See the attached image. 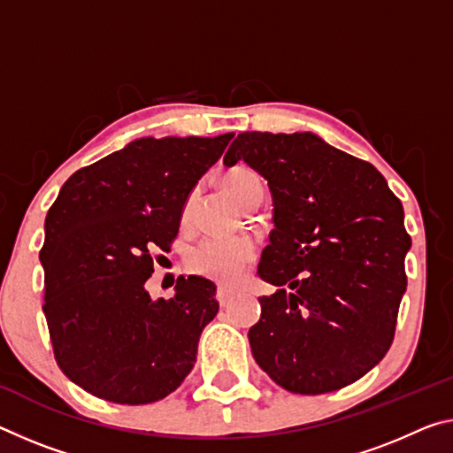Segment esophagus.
<instances>
[{"mask_svg": "<svg viewBox=\"0 0 453 453\" xmlns=\"http://www.w3.org/2000/svg\"><path fill=\"white\" fill-rule=\"evenodd\" d=\"M234 294H235L234 288H227V286H219L218 292H215V298H218V303H219L221 306H226V304L229 303V300L234 298Z\"/></svg>", "mask_w": 453, "mask_h": 453, "instance_id": "34e87169", "label": "esophagus"}]
</instances>
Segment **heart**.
I'll list each match as a JSON object with an SVG mask.
<instances>
[{
  "mask_svg": "<svg viewBox=\"0 0 453 453\" xmlns=\"http://www.w3.org/2000/svg\"><path fill=\"white\" fill-rule=\"evenodd\" d=\"M224 189L243 207H256L264 199V183L252 169L235 167L221 179ZM193 196L188 197L183 213H189ZM256 257V246L248 238H207L189 252V268L218 282H234Z\"/></svg>",
  "mask_w": 453,
  "mask_h": 453,
  "instance_id": "heart-1",
  "label": "heart"
}]
</instances>
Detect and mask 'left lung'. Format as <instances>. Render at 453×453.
Returning a JSON list of instances; mask_svg holds the SVG:
<instances>
[{
  "mask_svg": "<svg viewBox=\"0 0 453 453\" xmlns=\"http://www.w3.org/2000/svg\"><path fill=\"white\" fill-rule=\"evenodd\" d=\"M246 161L268 179L274 229L257 274L248 339L286 391L322 395L355 383L389 350L407 288L403 205L371 163L312 133H240L226 167Z\"/></svg>",
  "mask_w": 453,
  "mask_h": 453,
  "instance_id": "1",
  "label": "left lung"
}]
</instances>
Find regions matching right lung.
<instances>
[{"label":"right lung","instance_id":"obj_1","mask_svg":"<svg viewBox=\"0 0 453 453\" xmlns=\"http://www.w3.org/2000/svg\"><path fill=\"white\" fill-rule=\"evenodd\" d=\"M234 133L133 141L78 169L46 215L44 314L54 358L84 391L120 405L167 397L189 375L215 284L177 278L150 300L157 252H171L189 191Z\"/></svg>","mask_w":453,"mask_h":453}]
</instances>
